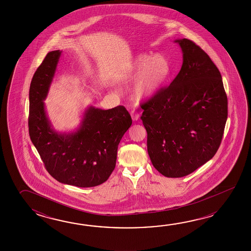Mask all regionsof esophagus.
Masks as SVG:
<instances>
[{"mask_svg": "<svg viewBox=\"0 0 251 251\" xmlns=\"http://www.w3.org/2000/svg\"><path fill=\"white\" fill-rule=\"evenodd\" d=\"M131 117H132V119H133V121H137L139 118H140V114L133 110L131 113Z\"/></svg>", "mask_w": 251, "mask_h": 251, "instance_id": "obj_1", "label": "esophagus"}]
</instances>
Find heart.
<instances>
[{
    "label": "heart",
    "instance_id": "obj_1",
    "mask_svg": "<svg viewBox=\"0 0 251 251\" xmlns=\"http://www.w3.org/2000/svg\"><path fill=\"white\" fill-rule=\"evenodd\" d=\"M171 74V63L164 55L144 53L132 61L125 80L135 81L133 95L140 101L153 96L165 84Z\"/></svg>",
    "mask_w": 251,
    "mask_h": 251
}]
</instances>
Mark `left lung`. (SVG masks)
<instances>
[{
	"mask_svg": "<svg viewBox=\"0 0 251 251\" xmlns=\"http://www.w3.org/2000/svg\"><path fill=\"white\" fill-rule=\"evenodd\" d=\"M181 69L171 85L143 104L147 151L155 169L168 177L192 173L213 158L222 142L228 100L220 71L195 43L176 39Z\"/></svg>",
	"mask_w": 251,
	"mask_h": 251,
	"instance_id": "left-lung-1",
	"label": "left lung"
}]
</instances>
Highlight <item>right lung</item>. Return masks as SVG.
Masks as SVG:
<instances>
[{"mask_svg": "<svg viewBox=\"0 0 251 251\" xmlns=\"http://www.w3.org/2000/svg\"><path fill=\"white\" fill-rule=\"evenodd\" d=\"M62 51L49 52L29 88L28 132L48 173L57 181L79 187L107 181L116 167L118 144L132 125L126 107H87L80 126L59 133L52 126L44 100L53 81Z\"/></svg>", "mask_w": 251, "mask_h": 251, "instance_id": "1", "label": "right lung"}]
</instances>
